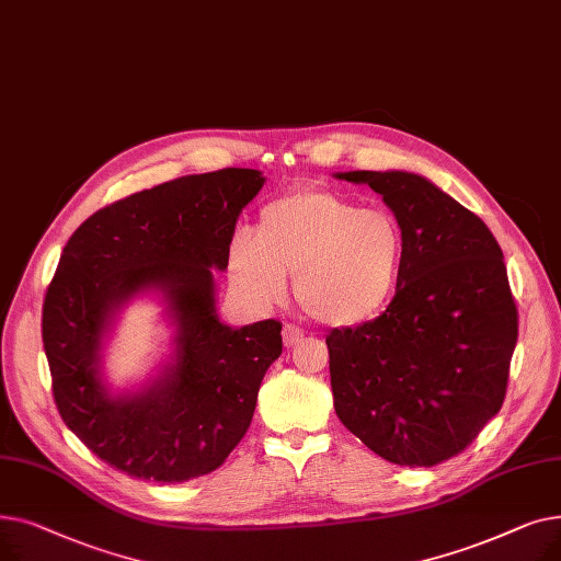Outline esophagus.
<instances>
[{"label": "esophagus", "instance_id": "esophagus-1", "mask_svg": "<svg viewBox=\"0 0 561 561\" xmlns=\"http://www.w3.org/2000/svg\"><path fill=\"white\" fill-rule=\"evenodd\" d=\"M282 339H284V347H296V345L305 339V334H302V330L296 328V325H284Z\"/></svg>", "mask_w": 561, "mask_h": 561}]
</instances>
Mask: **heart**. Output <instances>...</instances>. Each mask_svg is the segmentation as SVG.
Masks as SVG:
<instances>
[{"label":"heart","mask_w":561,"mask_h":561,"mask_svg":"<svg viewBox=\"0 0 561 561\" xmlns=\"http://www.w3.org/2000/svg\"><path fill=\"white\" fill-rule=\"evenodd\" d=\"M407 268V239L396 216L364 209L339 193L290 191L265 204L254 236L236 233L229 277L259 307L296 296L309 318L352 330L379 318L396 300Z\"/></svg>","instance_id":"b5f03b06"}]
</instances>
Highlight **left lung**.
<instances>
[{
	"label": "left lung",
	"instance_id": "left-lung-1",
	"mask_svg": "<svg viewBox=\"0 0 561 561\" xmlns=\"http://www.w3.org/2000/svg\"><path fill=\"white\" fill-rule=\"evenodd\" d=\"M336 180L379 193L407 239L391 307L325 339L336 416L391 463L436 466L473 444L505 400L518 313L503 250L421 174L352 170Z\"/></svg>",
	"mask_w": 561,
	"mask_h": 561
}]
</instances>
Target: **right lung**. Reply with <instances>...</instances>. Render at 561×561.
Returning <instances> with one entry per match:
<instances>
[{
  "label": "right lung",
  "instance_id": "1",
  "mask_svg": "<svg viewBox=\"0 0 561 561\" xmlns=\"http://www.w3.org/2000/svg\"><path fill=\"white\" fill-rule=\"evenodd\" d=\"M265 176L188 174L88 218L64 248L43 305V345L64 423L108 466L186 482L216 470L245 436L261 379L282 355V322L229 328L214 271H227L236 220ZM159 295L173 352L138 390L113 394L103 343L131 299Z\"/></svg>",
  "mask_w": 561,
  "mask_h": 561
}]
</instances>
